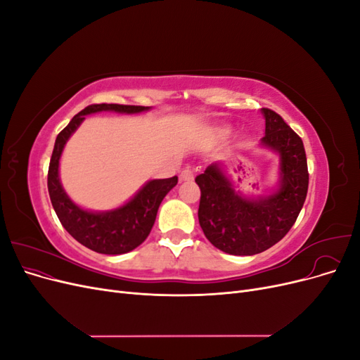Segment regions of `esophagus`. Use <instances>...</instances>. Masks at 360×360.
Returning a JSON list of instances; mask_svg holds the SVG:
<instances>
[{
    "label": "esophagus",
    "instance_id": "esophagus-1",
    "mask_svg": "<svg viewBox=\"0 0 360 360\" xmlns=\"http://www.w3.org/2000/svg\"><path fill=\"white\" fill-rule=\"evenodd\" d=\"M180 180L181 181H191V180H193V171L191 168H184L180 172Z\"/></svg>",
    "mask_w": 360,
    "mask_h": 360
}]
</instances>
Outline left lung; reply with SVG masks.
<instances>
[{"label":"left lung","mask_w":360,"mask_h":360,"mask_svg":"<svg viewBox=\"0 0 360 360\" xmlns=\"http://www.w3.org/2000/svg\"><path fill=\"white\" fill-rule=\"evenodd\" d=\"M259 146L279 158V180L269 195L236 191L221 163L195 179L201 189L200 225L209 242L231 255H255L278 243L296 222L308 192L307 155L300 136L275 111L263 108Z\"/></svg>","instance_id":"obj_1"}]
</instances>
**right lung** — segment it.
<instances>
[{"mask_svg":"<svg viewBox=\"0 0 360 360\" xmlns=\"http://www.w3.org/2000/svg\"><path fill=\"white\" fill-rule=\"evenodd\" d=\"M151 110L150 106L99 103L90 105L76 114L58 134L48 171V191L53 210L66 231L85 248L106 255L126 254L138 248L150 234L158 209L165 195L179 179L148 180L132 198L112 210H86L70 200L60 180V159L69 138L76 132L86 115L96 112H118L134 115Z\"/></svg>","mask_w":360,"mask_h":360,"instance_id":"obj_1","label":"right lung"}]
</instances>
